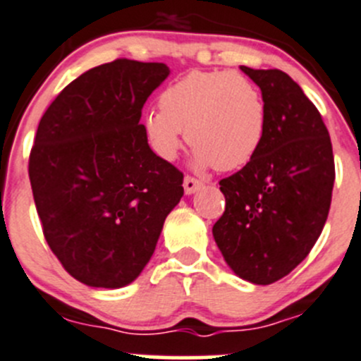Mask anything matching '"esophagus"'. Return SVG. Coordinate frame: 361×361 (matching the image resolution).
I'll list each match as a JSON object with an SVG mask.
<instances>
[{
  "instance_id": "1",
  "label": "esophagus",
  "mask_w": 361,
  "mask_h": 361,
  "mask_svg": "<svg viewBox=\"0 0 361 361\" xmlns=\"http://www.w3.org/2000/svg\"><path fill=\"white\" fill-rule=\"evenodd\" d=\"M202 187V181L201 180H197V178H194V176H185V180H183V188H185V194H194V192H197L199 188Z\"/></svg>"
}]
</instances>
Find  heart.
I'll list each match as a JSON object with an SVG mask.
<instances>
[{
  "label": "heart",
  "instance_id": "b5f03b06",
  "mask_svg": "<svg viewBox=\"0 0 361 361\" xmlns=\"http://www.w3.org/2000/svg\"><path fill=\"white\" fill-rule=\"evenodd\" d=\"M160 110L145 113L143 130L155 154L174 160L183 130L199 166L234 171L260 150L267 108L248 76L231 71H190L159 96Z\"/></svg>",
  "mask_w": 361,
  "mask_h": 361
}]
</instances>
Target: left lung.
<instances>
[{
  "label": "left lung",
  "mask_w": 361,
  "mask_h": 361,
  "mask_svg": "<svg viewBox=\"0 0 361 361\" xmlns=\"http://www.w3.org/2000/svg\"><path fill=\"white\" fill-rule=\"evenodd\" d=\"M243 71L267 108L264 143L220 181L225 211L213 235L228 267L255 285L293 271L318 241L336 181L329 129L304 90L281 69Z\"/></svg>",
  "instance_id": "left-lung-1"
}]
</instances>
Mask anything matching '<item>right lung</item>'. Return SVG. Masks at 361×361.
Returning <instances> with one entry per match:
<instances>
[{"label":"right lung","mask_w":361,"mask_h":361,"mask_svg":"<svg viewBox=\"0 0 361 361\" xmlns=\"http://www.w3.org/2000/svg\"><path fill=\"white\" fill-rule=\"evenodd\" d=\"M164 63L115 59L73 80L43 113L29 180L43 235L94 288H122L150 262L183 173L148 147L141 110Z\"/></svg>","instance_id":"add662e5"}]
</instances>
